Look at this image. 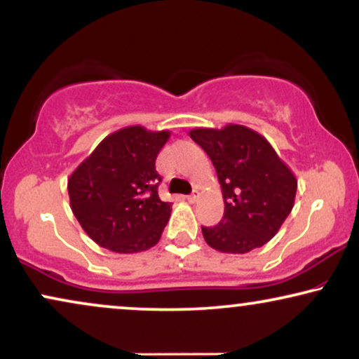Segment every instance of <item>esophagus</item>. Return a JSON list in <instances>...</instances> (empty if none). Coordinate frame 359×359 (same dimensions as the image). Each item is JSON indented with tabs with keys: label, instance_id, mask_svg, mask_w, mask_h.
<instances>
[{
	"label": "esophagus",
	"instance_id": "1",
	"mask_svg": "<svg viewBox=\"0 0 359 359\" xmlns=\"http://www.w3.org/2000/svg\"><path fill=\"white\" fill-rule=\"evenodd\" d=\"M198 198H199V193L198 191H194L193 194H189V196H186V199L189 201V203H196V201H198Z\"/></svg>",
	"mask_w": 359,
	"mask_h": 359
}]
</instances>
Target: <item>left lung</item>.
<instances>
[{"label": "left lung", "mask_w": 359, "mask_h": 359, "mask_svg": "<svg viewBox=\"0 0 359 359\" xmlns=\"http://www.w3.org/2000/svg\"><path fill=\"white\" fill-rule=\"evenodd\" d=\"M189 137L209 155L224 196V217L203 229L209 247L242 255L263 247L292 210L297 180L271 144L245 126L193 129Z\"/></svg>", "instance_id": "obj_1"}]
</instances>
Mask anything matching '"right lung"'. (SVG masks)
<instances>
[{
    "mask_svg": "<svg viewBox=\"0 0 359 359\" xmlns=\"http://www.w3.org/2000/svg\"><path fill=\"white\" fill-rule=\"evenodd\" d=\"M168 139V130L126 127L107 135L72 173V210L100 247L137 253L158 243L171 203L158 198L155 160Z\"/></svg>",
    "mask_w": 359,
    "mask_h": 359,
    "instance_id": "obj_1",
    "label": "right lung"
}]
</instances>
